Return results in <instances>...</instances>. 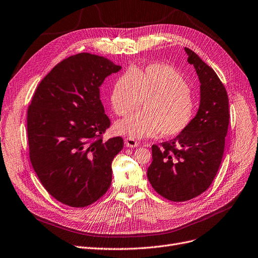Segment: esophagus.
Segmentation results:
<instances>
[{
    "label": "esophagus",
    "mask_w": 258,
    "mask_h": 258,
    "mask_svg": "<svg viewBox=\"0 0 258 258\" xmlns=\"http://www.w3.org/2000/svg\"><path fill=\"white\" fill-rule=\"evenodd\" d=\"M124 143H125V147H127V148H136V147H138V145H139L137 140H135V139L132 138V137L125 138Z\"/></svg>",
    "instance_id": "esophagus-1"
}]
</instances>
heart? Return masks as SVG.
Listing matches in <instances>:
<instances>
[{
  "label": "heart",
  "instance_id": "heart-1",
  "mask_svg": "<svg viewBox=\"0 0 258 258\" xmlns=\"http://www.w3.org/2000/svg\"><path fill=\"white\" fill-rule=\"evenodd\" d=\"M109 100L117 116L132 113L145 101L142 113L115 123L116 133L133 138L153 137L159 132L163 137L177 136L191 125L196 114V101L184 77L163 63L123 74Z\"/></svg>",
  "mask_w": 258,
  "mask_h": 258
}]
</instances>
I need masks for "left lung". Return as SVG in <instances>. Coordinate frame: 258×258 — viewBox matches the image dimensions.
I'll list each match as a JSON object with an SVG mask.
<instances>
[{"label": "left lung", "instance_id": "8db88e82", "mask_svg": "<svg viewBox=\"0 0 258 258\" xmlns=\"http://www.w3.org/2000/svg\"><path fill=\"white\" fill-rule=\"evenodd\" d=\"M187 62L200 81V104L191 125L174 139L152 147L148 178L171 201H186L209 188L218 172L229 126V99L211 67L189 48Z\"/></svg>", "mask_w": 258, "mask_h": 258}]
</instances>
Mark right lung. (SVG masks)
<instances>
[{"label":"right lung","instance_id":"1","mask_svg":"<svg viewBox=\"0 0 258 258\" xmlns=\"http://www.w3.org/2000/svg\"><path fill=\"white\" fill-rule=\"evenodd\" d=\"M120 70L102 55H71L43 78L28 106L31 165L46 191L66 206L87 207L110 186L111 161L123 139L103 140L110 121L99 87Z\"/></svg>","mask_w":258,"mask_h":258}]
</instances>
